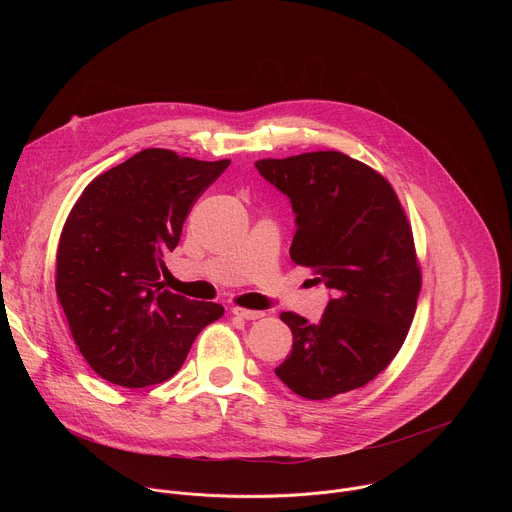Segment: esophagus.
Wrapping results in <instances>:
<instances>
[{
    "mask_svg": "<svg viewBox=\"0 0 512 512\" xmlns=\"http://www.w3.org/2000/svg\"><path fill=\"white\" fill-rule=\"evenodd\" d=\"M233 314L237 318H243V320H259L263 318L265 314L263 312H257V310H245V308H233Z\"/></svg>",
    "mask_w": 512,
    "mask_h": 512,
    "instance_id": "obj_1",
    "label": "esophagus"
}]
</instances>
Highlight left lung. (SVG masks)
Masks as SVG:
<instances>
[{
    "label": "left lung",
    "instance_id": "1",
    "mask_svg": "<svg viewBox=\"0 0 512 512\" xmlns=\"http://www.w3.org/2000/svg\"><path fill=\"white\" fill-rule=\"evenodd\" d=\"M255 168L296 212L291 261L334 289L318 324L281 314L294 348L275 375L312 401L364 387L389 367L417 308L421 271L405 210L379 172L342 152L267 158Z\"/></svg>",
    "mask_w": 512,
    "mask_h": 512
}]
</instances>
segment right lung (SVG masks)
<instances>
[{
  "label": "right lung",
  "instance_id": "1",
  "mask_svg": "<svg viewBox=\"0 0 512 512\" xmlns=\"http://www.w3.org/2000/svg\"><path fill=\"white\" fill-rule=\"evenodd\" d=\"M231 160L150 148L97 176L72 206L56 253V296L91 369L141 389L178 373L194 338L225 314L162 287L198 196Z\"/></svg>",
  "mask_w": 512,
  "mask_h": 512
}]
</instances>
